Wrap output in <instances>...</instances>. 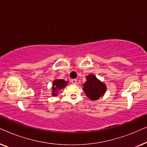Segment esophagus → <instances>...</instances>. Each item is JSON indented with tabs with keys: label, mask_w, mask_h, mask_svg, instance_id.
I'll list each match as a JSON object with an SVG mask.
<instances>
[{
	"label": "esophagus",
	"mask_w": 147,
	"mask_h": 147,
	"mask_svg": "<svg viewBox=\"0 0 147 147\" xmlns=\"http://www.w3.org/2000/svg\"><path fill=\"white\" fill-rule=\"evenodd\" d=\"M71 82L72 83V84H74V85H76V84H77V80H76V79L71 80Z\"/></svg>",
	"instance_id": "esophagus-1"
}]
</instances>
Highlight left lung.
I'll return each instance as SVG.
<instances>
[{"label":"left lung","instance_id":"obj_1","mask_svg":"<svg viewBox=\"0 0 147 147\" xmlns=\"http://www.w3.org/2000/svg\"><path fill=\"white\" fill-rule=\"evenodd\" d=\"M86 80L83 84V89L87 97L92 100H96L104 96L106 91L105 84L100 81L93 74L87 76Z\"/></svg>","mask_w":147,"mask_h":147}]
</instances>
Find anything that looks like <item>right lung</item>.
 I'll use <instances>...</instances> for the list:
<instances>
[{
	"label": "right lung",
	"instance_id": "obj_1",
	"mask_svg": "<svg viewBox=\"0 0 147 147\" xmlns=\"http://www.w3.org/2000/svg\"><path fill=\"white\" fill-rule=\"evenodd\" d=\"M68 82L64 80H55L53 82L52 86V96H57L58 94V90L63 89L67 85Z\"/></svg>",
	"mask_w": 147,
	"mask_h": 147
}]
</instances>
